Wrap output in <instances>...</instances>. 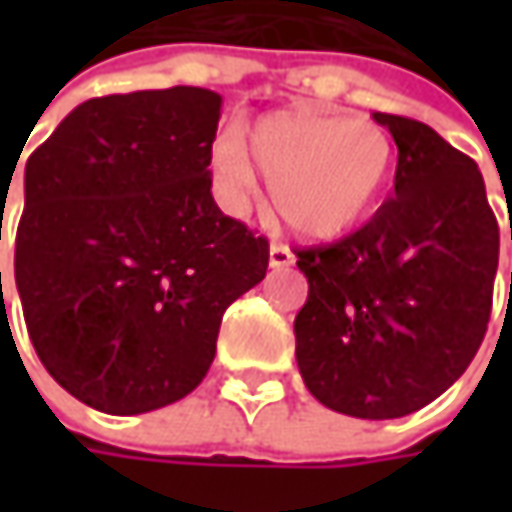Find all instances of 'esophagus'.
Instances as JSON below:
<instances>
[{"label":"esophagus","instance_id":"1","mask_svg":"<svg viewBox=\"0 0 512 512\" xmlns=\"http://www.w3.org/2000/svg\"><path fill=\"white\" fill-rule=\"evenodd\" d=\"M290 265H293V253H290L285 245L273 242V245H270V267H273V270H282V267Z\"/></svg>","mask_w":512,"mask_h":512}]
</instances>
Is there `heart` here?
Instances as JSON below:
<instances>
[{
    "label": "heart",
    "instance_id": "1",
    "mask_svg": "<svg viewBox=\"0 0 512 512\" xmlns=\"http://www.w3.org/2000/svg\"><path fill=\"white\" fill-rule=\"evenodd\" d=\"M253 162L270 182V202L293 233L333 239L359 225L379 202L393 170V139L373 119L344 113L276 110L250 133ZM219 199L245 213L256 190L253 165L236 130L210 148Z\"/></svg>",
    "mask_w": 512,
    "mask_h": 512
}]
</instances>
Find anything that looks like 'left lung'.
Returning a JSON list of instances; mask_svg holds the SVG:
<instances>
[{
    "instance_id": "left-lung-1",
    "label": "left lung",
    "mask_w": 512,
    "mask_h": 512,
    "mask_svg": "<svg viewBox=\"0 0 512 512\" xmlns=\"http://www.w3.org/2000/svg\"><path fill=\"white\" fill-rule=\"evenodd\" d=\"M373 119L399 148L393 196L342 242L296 253L307 276L296 362L330 410L402 419L473 362L493 305L499 225L470 156L416 119Z\"/></svg>"
}]
</instances>
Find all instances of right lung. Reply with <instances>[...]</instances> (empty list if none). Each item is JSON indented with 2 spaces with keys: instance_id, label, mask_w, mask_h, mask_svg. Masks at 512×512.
<instances>
[{
  "instance_id": "add662e5",
  "label": "right lung",
  "mask_w": 512,
  "mask_h": 512,
  "mask_svg": "<svg viewBox=\"0 0 512 512\" xmlns=\"http://www.w3.org/2000/svg\"><path fill=\"white\" fill-rule=\"evenodd\" d=\"M219 116L205 88L113 93L30 153L13 279L36 356L93 410L185 399L225 310L265 279L267 239L210 193Z\"/></svg>"
}]
</instances>
